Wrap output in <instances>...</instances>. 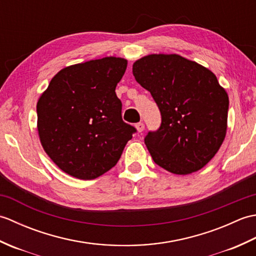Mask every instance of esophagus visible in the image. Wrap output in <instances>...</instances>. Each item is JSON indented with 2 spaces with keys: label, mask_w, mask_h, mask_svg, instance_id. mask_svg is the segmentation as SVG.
<instances>
[{
  "label": "esophagus",
  "mask_w": 256,
  "mask_h": 256,
  "mask_svg": "<svg viewBox=\"0 0 256 256\" xmlns=\"http://www.w3.org/2000/svg\"><path fill=\"white\" fill-rule=\"evenodd\" d=\"M135 128H136L138 132V133H140V132H143V131H144V128H145V125H144V123L140 122V123H138L136 125H135Z\"/></svg>",
  "instance_id": "esophagus-1"
}]
</instances>
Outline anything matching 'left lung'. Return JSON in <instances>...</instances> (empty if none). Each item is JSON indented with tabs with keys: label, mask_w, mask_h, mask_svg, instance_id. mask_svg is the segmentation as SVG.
<instances>
[{
	"label": "left lung",
	"mask_w": 256,
	"mask_h": 256,
	"mask_svg": "<svg viewBox=\"0 0 256 256\" xmlns=\"http://www.w3.org/2000/svg\"><path fill=\"white\" fill-rule=\"evenodd\" d=\"M135 80L150 92L162 124L144 138L157 165L176 175L201 170L226 134L229 96L216 74L177 54H152L133 64Z\"/></svg>",
	"instance_id": "1"
}]
</instances>
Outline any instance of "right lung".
<instances>
[{
  "label": "right lung",
  "mask_w": 256,
  "mask_h": 256,
  "mask_svg": "<svg viewBox=\"0 0 256 256\" xmlns=\"http://www.w3.org/2000/svg\"><path fill=\"white\" fill-rule=\"evenodd\" d=\"M128 60L120 57L72 64L50 80L37 102L42 148L68 175L91 180L116 165L136 132L122 120L116 94Z\"/></svg>",
  "instance_id": "obj_1"
}]
</instances>
